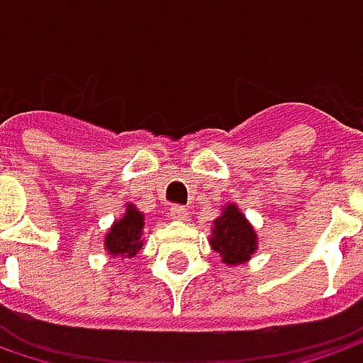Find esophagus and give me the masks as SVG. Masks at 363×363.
<instances>
[{
  "label": "esophagus",
  "mask_w": 363,
  "mask_h": 363,
  "mask_svg": "<svg viewBox=\"0 0 363 363\" xmlns=\"http://www.w3.org/2000/svg\"><path fill=\"white\" fill-rule=\"evenodd\" d=\"M169 216L174 218V220H179V222H184V220H188L189 212L186 206H179V203H175L172 206V210H169Z\"/></svg>",
  "instance_id": "esophagus-1"
}]
</instances>
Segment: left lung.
<instances>
[{
  "label": "left lung",
  "instance_id": "left-lung-1",
  "mask_svg": "<svg viewBox=\"0 0 363 363\" xmlns=\"http://www.w3.org/2000/svg\"><path fill=\"white\" fill-rule=\"evenodd\" d=\"M212 248L226 264H240L257 250V234L236 206H228L214 220Z\"/></svg>",
  "mask_w": 363,
  "mask_h": 363
}]
</instances>
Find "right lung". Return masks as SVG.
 Wrapping results in <instances>:
<instances>
[{
	"mask_svg": "<svg viewBox=\"0 0 363 363\" xmlns=\"http://www.w3.org/2000/svg\"><path fill=\"white\" fill-rule=\"evenodd\" d=\"M141 230H143V214L131 206L127 214L119 222H115V226L106 234V250L115 257H135L143 244Z\"/></svg>",
	"mask_w": 363,
	"mask_h": 363,
	"instance_id": "add662e5",
	"label": "right lung"
}]
</instances>
